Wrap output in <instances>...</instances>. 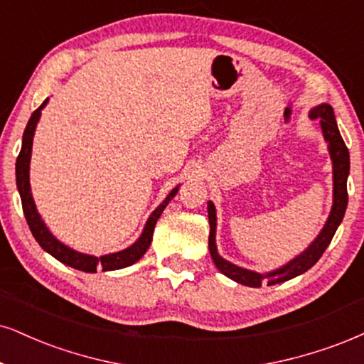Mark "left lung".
<instances>
[{
    "label": "left lung",
    "mask_w": 364,
    "mask_h": 364,
    "mask_svg": "<svg viewBox=\"0 0 364 364\" xmlns=\"http://www.w3.org/2000/svg\"><path fill=\"white\" fill-rule=\"evenodd\" d=\"M309 116L312 119H319L322 136L327 143V150H329L331 161H333V208H331L329 218L322 228L319 235L316 236V240L307 246L299 257L290 259L289 263H285L284 267L277 268V270L267 272V273H258L248 268L237 267V264L224 259L221 255L218 253L216 246V208L214 204L208 203V216H209V251L213 262L216 264V268L223 275H226L231 280H235L236 284L246 285V287H262L263 282H267L268 285L282 284V282L290 280L302 273H306L309 268H312L314 264L319 262L327 246H329L331 240H333L336 230L339 228V224L343 223L344 213L348 208V177H349V151L348 146L344 145L343 136H341L338 123H336V116L333 106L322 102L319 106H314L309 111Z\"/></svg>",
    "instance_id": "obj_1"
}]
</instances>
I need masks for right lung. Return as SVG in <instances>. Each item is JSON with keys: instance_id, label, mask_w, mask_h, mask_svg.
Listing matches in <instances>:
<instances>
[{"instance_id": "add662e5", "label": "right lung", "mask_w": 364, "mask_h": 364, "mask_svg": "<svg viewBox=\"0 0 364 364\" xmlns=\"http://www.w3.org/2000/svg\"><path fill=\"white\" fill-rule=\"evenodd\" d=\"M48 97L42 102V106L37 111H33V114L30 116L28 124H26L23 140H21V150L20 155L16 159V187L21 197V205H23V213L28 223L31 235H33L37 243L47 251L48 255H52L53 258L58 259L60 263L67 264V267H73L75 270L94 273L97 268H102V272H111V270H119V268H127L129 264L136 263L143 255L146 253L148 246L151 243V237H154L155 224L159 221V218L164 213V209L167 208L170 200L173 199L175 194L178 192L177 186L175 189L170 191V194L161 200V204L156 208L154 213L150 214V218L146 219L145 228H143L140 237L134 241L133 245H129L128 248L116 251V253H107L102 257H94V255H86L75 251L70 246H67L58 241L55 236L52 235L50 230L47 228V224L43 223L42 216L38 214L37 205H35L33 196H31L30 189V159H31V145H33V136L35 129H37L38 119L42 116V109L47 106Z\"/></svg>"}]
</instances>
